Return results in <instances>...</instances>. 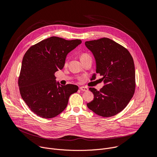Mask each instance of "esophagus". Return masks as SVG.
Instances as JSON below:
<instances>
[{
  "mask_svg": "<svg viewBox=\"0 0 157 157\" xmlns=\"http://www.w3.org/2000/svg\"><path fill=\"white\" fill-rule=\"evenodd\" d=\"M80 90L82 91H88V88L86 87H83V86H81L79 87Z\"/></svg>",
  "mask_w": 157,
  "mask_h": 157,
  "instance_id": "obj_1",
  "label": "esophagus"
}]
</instances>
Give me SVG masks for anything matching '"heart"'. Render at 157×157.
<instances>
[{
	"label": "heart",
	"mask_w": 157,
	"mask_h": 157,
	"mask_svg": "<svg viewBox=\"0 0 157 157\" xmlns=\"http://www.w3.org/2000/svg\"><path fill=\"white\" fill-rule=\"evenodd\" d=\"M89 57H91V56L89 55V54H87V53H82L81 55V56H80V59H81V61H82V60H84V59H86V58H89ZM67 64H68V59H66L65 60V61H64V66H67Z\"/></svg>",
	"instance_id": "heart-1"
}]
</instances>
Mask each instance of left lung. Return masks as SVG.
<instances>
[{
    "label": "left lung",
    "mask_w": 157,
    "mask_h": 157,
    "mask_svg": "<svg viewBox=\"0 0 157 157\" xmlns=\"http://www.w3.org/2000/svg\"><path fill=\"white\" fill-rule=\"evenodd\" d=\"M96 59V73L102 76L104 86L100 91L90 90L94 100L87 107L96 114L114 116L127 105L136 89V73L133 59L129 52L120 44L107 38L85 42ZM96 78V74L93 75Z\"/></svg>",
    "instance_id": "obj_1"
}]
</instances>
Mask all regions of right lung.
Returning a JSON list of instances; mask_svg holds the SVG:
<instances>
[{
  "instance_id": "right-lung-1",
  "label": "right lung",
  "mask_w": 157,
  "mask_h": 157,
  "mask_svg": "<svg viewBox=\"0 0 157 157\" xmlns=\"http://www.w3.org/2000/svg\"><path fill=\"white\" fill-rule=\"evenodd\" d=\"M81 42L52 36L32 46L24 55L18 80L19 90L38 116H57L66 107L70 96L78 91L76 85L63 86L56 82L55 73L63 68L67 55Z\"/></svg>"
}]
</instances>
